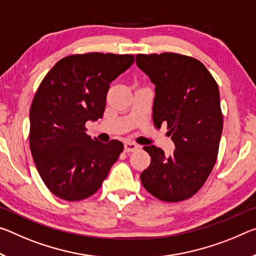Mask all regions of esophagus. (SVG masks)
<instances>
[{"instance_id": "1", "label": "esophagus", "mask_w": 256, "mask_h": 256, "mask_svg": "<svg viewBox=\"0 0 256 256\" xmlns=\"http://www.w3.org/2000/svg\"><path fill=\"white\" fill-rule=\"evenodd\" d=\"M138 148H139V146L134 142H125V144H124L125 152H134V150H136Z\"/></svg>"}]
</instances>
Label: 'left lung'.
Here are the masks:
<instances>
[{
    "mask_svg": "<svg viewBox=\"0 0 256 256\" xmlns=\"http://www.w3.org/2000/svg\"><path fill=\"white\" fill-rule=\"evenodd\" d=\"M136 66L155 84L152 120L168 124L176 144L166 157L156 146L144 147L152 162L140 179L158 200L176 202L192 197L216 165L223 128L220 92L200 60L165 52L136 54Z\"/></svg>",
    "mask_w": 256,
    "mask_h": 256,
    "instance_id": "1",
    "label": "left lung"
}]
</instances>
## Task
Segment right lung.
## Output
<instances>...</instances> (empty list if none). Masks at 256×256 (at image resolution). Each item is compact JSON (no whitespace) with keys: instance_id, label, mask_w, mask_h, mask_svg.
<instances>
[{"instance_id":"obj_1","label":"right lung","mask_w":256,"mask_h":256,"mask_svg":"<svg viewBox=\"0 0 256 256\" xmlns=\"http://www.w3.org/2000/svg\"><path fill=\"white\" fill-rule=\"evenodd\" d=\"M134 62L133 54L91 52L59 60L40 82L30 112V147L48 189L68 202L98 192L124 146L86 134L102 118L110 83Z\"/></svg>"}]
</instances>
